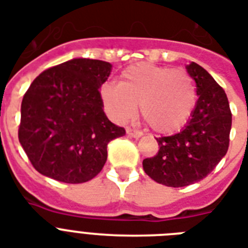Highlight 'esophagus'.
<instances>
[{"instance_id": "34e87169", "label": "esophagus", "mask_w": 248, "mask_h": 248, "mask_svg": "<svg viewBox=\"0 0 248 248\" xmlns=\"http://www.w3.org/2000/svg\"><path fill=\"white\" fill-rule=\"evenodd\" d=\"M126 132H127L128 136H132V138H140V136L143 135V132L139 131V130H135V128H131V127L126 128Z\"/></svg>"}]
</instances>
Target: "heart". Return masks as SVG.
I'll use <instances>...</instances> for the list:
<instances>
[{
    "label": "heart",
    "instance_id": "1",
    "mask_svg": "<svg viewBox=\"0 0 248 248\" xmlns=\"http://www.w3.org/2000/svg\"><path fill=\"white\" fill-rule=\"evenodd\" d=\"M101 99L113 120H130L140 105L141 116L152 130L170 134L180 130L190 118L197 89L184 69L141 63L126 68L118 85L105 86Z\"/></svg>",
    "mask_w": 248,
    "mask_h": 248
}]
</instances>
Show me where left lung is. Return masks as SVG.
I'll return each mask as SVG.
<instances>
[{
    "mask_svg": "<svg viewBox=\"0 0 248 248\" xmlns=\"http://www.w3.org/2000/svg\"><path fill=\"white\" fill-rule=\"evenodd\" d=\"M186 71L197 85L196 108L180 132L157 138L158 153L143 161L148 176L166 186L202 180L227 155L232 112L227 93L204 68L192 62Z\"/></svg>",
    "mask_w": 248,
    "mask_h": 248,
    "instance_id": "8db88e82",
    "label": "left lung"
}]
</instances>
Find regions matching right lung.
<instances>
[{"instance_id": "1", "label": "right lung", "mask_w": 248, "mask_h": 248, "mask_svg": "<svg viewBox=\"0 0 248 248\" xmlns=\"http://www.w3.org/2000/svg\"><path fill=\"white\" fill-rule=\"evenodd\" d=\"M110 71L107 62L79 58L48 68L29 86L17 136L38 172L79 184L104 167L108 143L126 134L103 110L99 89Z\"/></svg>"}]
</instances>
